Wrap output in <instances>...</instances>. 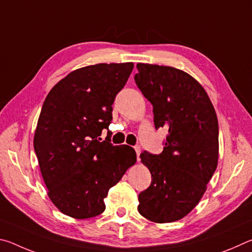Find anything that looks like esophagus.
I'll use <instances>...</instances> for the list:
<instances>
[{
  "label": "esophagus",
  "instance_id": "esophagus-1",
  "mask_svg": "<svg viewBox=\"0 0 252 252\" xmlns=\"http://www.w3.org/2000/svg\"><path fill=\"white\" fill-rule=\"evenodd\" d=\"M134 150L136 153V159H138V161H140V153H141V148H140L139 146H136V147H134Z\"/></svg>",
  "mask_w": 252,
  "mask_h": 252
}]
</instances>
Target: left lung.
Listing matches in <instances>:
<instances>
[{
    "label": "left lung",
    "instance_id": "obj_1",
    "mask_svg": "<svg viewBox=\"0 0 252 252\" xmlns=\"http://www.w3.org/2000/svg\"><path fill=\"white\" fill-rule=\"evenodd\" d=\"M136 69L134 81L153 105L156 129L168 130L160 155H140L152 181L139 194L138 211L153 222H173L197 206L216 171L218 119L202 85L185 71L144 63Z\"/></svg>",
    "mask_w": 252,
    "mask_h": 252
}]
</instances>
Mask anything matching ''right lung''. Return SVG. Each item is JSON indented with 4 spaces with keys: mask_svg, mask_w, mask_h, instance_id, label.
<instances>
[{
    "mask_svg": "<svg viewBox=\"0 0 252 252\" xmlns=\"http://www.w3.org/2000/svg\"><path fill=\"white\" fill-rule=\"evenodd\" d=\"M133 63H99L81 67L54 85L42 106L34 134L48 195L60 211L88 219L105 210L111 187L133 165L136 155L126 144L113 146L109 129L114 99Z\"/></svg>",
    "mask_w": 252,
    "mask_h": 252,
    "instance_id": "1",
    "label": "right lung"
}]
</instances>
